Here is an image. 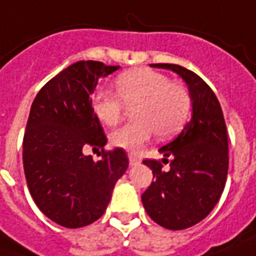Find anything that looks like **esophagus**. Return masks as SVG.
<instances>
[{"label":"esophagus","mask_w":256,"mask_h":256,"mask_svg":"<svg viewBox=\"0 0 256 256\" xmlns=\"http://www.w3.org/2000/svg\"><path fill=\"white\" fill-rule=\"evenodd\" d=\"M128 164L132 166L138 165L140 164V159L137 158V156H134V155H132V154H128Z\"/></svg>","instance_id":"obj_1"}]
</instances>
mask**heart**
Listing matches in <instances>:
<instances>
[{
    "mask_svg": "<svg viewBox=\"0 0 256 256\" xmlns=\"http://www.w3.org/2000/svg\"><path fill=\"white\" fill-rule=\"evenodd\" d=\"M116 92L98 91L92 100V112L106 126L122 120L124 106H134L136 122L110 134V142L128 152H138L156 133L160 140L170 138L183 128L191 110V97L180 83L170 82L152 69H133L115 80Z\"/></svg>",
    "mask_w": 256,
    "mask_h": 256,
    "instance_id": "heart-1",
    "label": "heart"
}]
</instances>
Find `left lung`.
<instances>
[{
    "instance_id": "obj_1",
    "label": "left lung",
    "mask_w": 256,
    "mask_h": 256,
    "mask_svg": "<svg viewBox=\"0 0 256 256\" xmlns=\"http://www.w3.org/2000/svg\"><path fill=\"white\" fill-rule=\"evenodd\" d=\"M152 66L169 69L186 82L192 116L174 140L159 148L169 170L162 169L160 160H142L152 169L155 180L141 201L159 226L183 230L206 218L220 200L228 169V130L215 92L198 74L173 64Z\"/></svg>"
}]
</instances>
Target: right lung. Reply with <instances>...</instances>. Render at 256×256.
<instances>
[{
    "label": "right lung",
    "instance_id": "right-lung-1",
    "mask_svg": "<svg viewBox=\"0 0 256 256\" xmlns=\"http://www.w3.org/2000/svg\"><path fill=\"white\" fill-rule=\"evenodd\" d=\"M119 69L97 60L68 66L44 86L30 108L23 137V169L41 212L68 228L104 215L116 182L128 166L122 148L104 151L106 136L92 112L98 80ZM103 148L98 162L82 151Z\"/></svg>",
    "mask_w": 256,
    "mask_h": 256
}]
</instances>
